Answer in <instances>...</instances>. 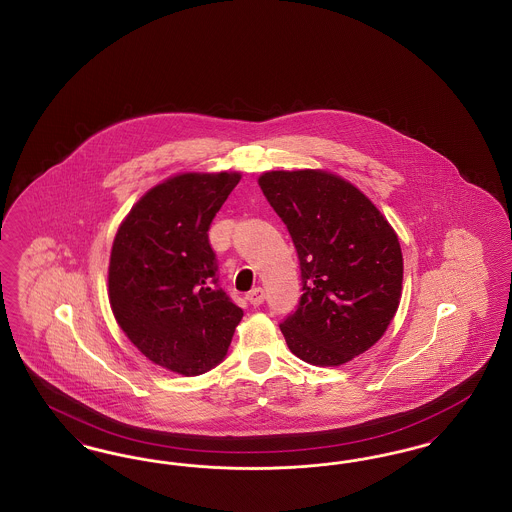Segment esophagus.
Returning <instances> with one entry per match:
<instances>
[{
	"label": "esophagus",
	"instance_id": "1",
	"mask_svg": "<svg viewBox=\"0 0 512 512\" xmlns=\"http://www.w3.org/2000/svg\"><path fill=\"white\" fill-rule=\"evenodd\" d=\"M245 299H247L253 307H259V305L265 301V290H263V288H253L251 292L245 295Z\"/></svg>",
	"mask_w": 512,
	"mask_h": 512
}]
</instances>
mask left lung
I'll list each match as a JSON object with an SVG mask.
<instances>
[{
	"instance_id": "left-lung-1",
	"label": "left lung",
	"mask_w": 512,
	"mask_h": 512,
	"mask_svg": "<svg viewBox=\"0 0 512 512\" xmlns=\"http://www.w3.org/2000/svg\"><path fill=\"white\" fill-rule=\"evenodd\" d=\"M259 186L297 249L303 295L280 324L295 357L340 366L384 336L403 290L395 230L359 188L326 171H270Z\"/></svg>"
}]
</instances>
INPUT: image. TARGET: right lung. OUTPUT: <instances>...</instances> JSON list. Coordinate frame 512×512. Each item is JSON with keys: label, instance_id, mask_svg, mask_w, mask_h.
<instances>
[{"label": "right lung", "instance_id": "1", "mask_svg": "<svg viewBox=\"0 0 512 512\" xmlns=\"http://www.w3.org/2000/svg\"><path fill=\"white\" fill-rule=\"evenodd\" d=\"M240 178V172L172 176L140 197L113 242V315L151 363L182 376L219 365L244 317L219 288L207 234Z\"/></svg>", "mask_w": 512, "mask_h": 512}]
</instances>
